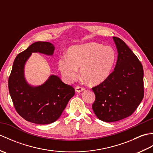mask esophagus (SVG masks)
Segmentation results:
<instances>
[{
	"mask_svg": "<svg viewBox=\"0 0 153 153\" xmlns=\"http://www.w3.org/2000/svg\"><path fill=\"white\" fill-rule=\"evenodd\" d=\"M75 89H76V92H82L83 91L85 90V87H83L82 86H80V85H77L76 87H75Z\"/></svg>",
	"mask_w": 153,
	"mask_h": 153,
	"instance_id": "obj_1",
	"label": "esophagus"
}]
</instances>
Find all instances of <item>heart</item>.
I'll list each match as a JSON object with an SVG mask.
<instances>
[{"label":"heart","mask_w":153,"mask_h":153,"mask_svg":"<svg viewBox=\"0 0 153 153\" xmlns=\"http://www.w3.org/2000/svg\"><path fill=\"white\" fill-rule=\"evenodd\" d=\"M113 48L97 43H89L71 47L68 57L61 58L58 67L68 82L78 77V69L82 78L91 85L104 82L111 73L116 62Z\"/></svg>","instance_id":"b5f03b06"}]
</instances>
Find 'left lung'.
<instances>
[{"instance_id": "obj_1", "label": "left lung", "mask_w": 153, "mask_h": 153, "mask_svg": "<svg viewBox=\"0 0 153 153\" xmlns=\"http://www.w3.org/2000/svg\"><path fill=\"white\" fill-rule=\"evenodd\" d=\"M113 39L118 53L114 70L105 82L92 88L95 95L92 108L97 118L106 122L131 116L144 96L141 62L121 39Z\"/></svg>"}]
</instances>
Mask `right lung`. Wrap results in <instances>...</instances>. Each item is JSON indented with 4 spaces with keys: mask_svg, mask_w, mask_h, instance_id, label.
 I'll return each instance as SVG.
<instances>
[{
    "mask_svg": "<svg viewBox=\"0 0 153 153\" xmlns=\"http://www.w3.org/2000/svg\"><path fill=\"white\" fill-rule=\"evenodd\" d=\"M54 50V47L48 42L31 44L16 57L9 76V93L16 110L25 120L37 124L56 121L75 94L74 87L54 75L38 87L30 86L25 80L24 65L31 53L52 55Z\"/></svg>",
    "mask_w": 153,
    "mask_h": 153,
    "instance_id": "right-lung-1",
    "label": "right lung"
}]
</instances>
